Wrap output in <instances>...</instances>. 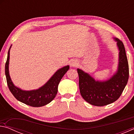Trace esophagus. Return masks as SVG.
Masks as SVG:
<instances>
[{
  "label": "esophagus",
  "instance_id": "34e87169",
  "mask_svg": "<svg viewBox=\"0 0 134 134\" xmlns=\"http://www.w3.org/2000/svg\"><path fill=\"white\" fill-rule=\"evenodd\" d=\"M78 64V63H77L76 62H75V61H72V62L71 63V65L72 67H75V66H77Z\"/></svg>",
  "mask_w": 134,
  "mask_h": 134
}]
</instances>
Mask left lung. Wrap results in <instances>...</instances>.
I'll use <instances>...</instances> for the list:
<instances>
[{
	"label": "left lung",
	"instance_id": "8db88e82",
	"mask_svg": "<svg viewBox=\"0 0 134 134\" xmlns=\"http://www.w3.org/2000/svg\"><path fill=\"white\" fill-rule=\"evenodd\" d=\"M119 51L118 65L116 72L106 80H96L89 73L77 69L79 89L81 96L92 105L103 106L119 98L128 83L129 66L125 49L122 41L113 38Z\"/></svg>",
	"mask_w": 134,
	"mask_h": 134
}]
</instances>
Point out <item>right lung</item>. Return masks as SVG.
Returning a JSON list of instances; mask_svg holds the SVG:
<instances>
[{
    "mask_svg": "<svg viewBox=\"0 0 134 134\" xmlns=\"http://www.w3.org/2000/svg\"><path fill=\"white\" fill-rule=\"evenodd\" d=\"M10 45L8 53L5 64V75L9 89L18 100L32 107H41L50 103L55 98L58 92V86L63 77L69 70V65L64 66L57 70L53 76L41 87L37 89L24 90L16 86L11 80L9 64Z\"/></svg>",
    "mask_w": 134,
    "mask_h": 134,
    "instance_id": "obj_1",
    "label": "right lung"
}]
</instances>
